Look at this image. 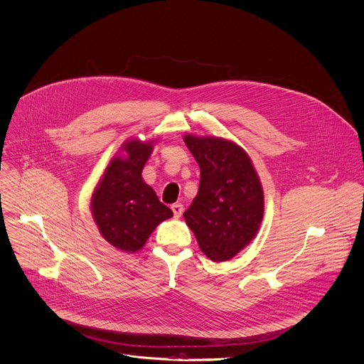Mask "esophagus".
Wrapping results in <instances>:
<instances>
[{
    "label": "esophagus",
    "instance_id": "esophagus-1",
    "mask_svg": "<svg viewBox=\"0 0 364 364\" xmlns=\"http://www.w3.org/2000/svg\"><path fill=\"white\" fill-rule=\"evenodd\" d=\"M171 210H173V213H174V217L176 218H180L181 217V214H183V204H180V203H176V204H173L171 205Z\"/></svg>",
    "mask_w": 364,
    "mask_h": 364
}]
</instances>
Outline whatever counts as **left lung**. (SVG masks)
<instances>
[{"mask_svg":"<svg viewBox=\"0 0 364 364\" xmlns=\"http://www.w3.org/2000/svg\"><path fill=\"white\" fill-rule=\"evenodd\" d=\"M184 143L200 166V188L184 220L203 254L225 262L257 237L265 210L259 176L235 141L186 133Z\"/></svg>","mask_w":364,"mask_h":364,"instance_id":"left-lung-1","label":"left lung"}]
</instances>
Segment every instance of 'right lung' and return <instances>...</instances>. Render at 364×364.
<instances>
[{
	"label": "right lung",
	"mask_w": 364,
	"mask_h": 364,
	"mask_svg": "<svg viewBox=\"0 0 364 364\" xmlns=\"http://www.w3.org/2000/svg\"><path fill=\"white\" fill-rule=\"evenodd\" d=\"M154 144L156 140H126L90 196V213L100 235L122 252L140 251L157 225L173 217L141 177Z\"/></svg>",
	"instance_id": "1"
}]
</instances>
